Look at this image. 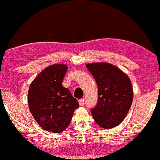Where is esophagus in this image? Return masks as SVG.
I'll return each instance as SVG.
<instances>
[{"label": "esophagus", "mask_w": 160, "mask_h": 160, "mask_svg": "<svg viewBox=\"0 0 160 160\" xmlns=\"http://www.w3.org/2000/svg\"><path fill=\"white\" fill-rule=\"evenodd\" d=\"M78 103H79V104L81 106H83L84 104H85V100H84L83 98H81L78 100Z\"/></svg>", "instance_id": "1"}]
</instances>
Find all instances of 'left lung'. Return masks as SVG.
Listing matches in <instances>:
<instances>
[{
    "instance_id": "8db88e82",
    "label": "left lung",
    "mask_w": 160,
    "mask_h": 160,
    "mask_svg": "<svg viewBox=\"0 0 160 160\" xmlns=\"http://www.w3.org/2000/svg\"><path fill=\"white\" fill-rule=\"evenodd\" d=\"M98 85V102L91 109L94 121L103 128H115L131 107L133 88L128 75L109 63L86 65Z\"/></svg>"
}]
</instances>
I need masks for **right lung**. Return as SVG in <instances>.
Instances as JSON below:
<instances>
[{"label": "right lung", "instance_id": "1", "mask_svg": "<svg viewBox=\"0 0 160 160\" xmlns=\"http://www.w3.org/2000/svg\"><path fill=\"white\" fill-rule=\"evenodd\" d=\"M68 66L56 64L42 70L28 92L30 111L37 123L51 133H61L69 125L78 101L62 85Z\"/></svg>", "mask_w": 160, "mask_h": 160}]
</instances>
